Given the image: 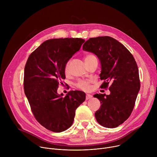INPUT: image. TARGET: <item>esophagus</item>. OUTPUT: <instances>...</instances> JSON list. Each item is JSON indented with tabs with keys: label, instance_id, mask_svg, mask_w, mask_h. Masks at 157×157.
Returning a JSON list of instances; mask_svg holds the SVG:
<instances>
[{
	"label": "esophagus",
	"instance_id": "obj_1",
	"mask_svg": "<svg viewBox=\"0 0 157 157\" xmlns=\"http://www.w3.org/2000/svg\"><path fill=\"white\" fill-rule=\"evenodd\" d=\"M91 98H92V96L91 95H89V94H86V100L90 99H91Z\"/></svg>",
	"mask_w": 157,
	"mask_h": 157
}]
</instances>
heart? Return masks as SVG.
<instances>
[{"instance_id": "1", "label": "heart", "mask_w": 157, "mask_h": 157, "mask_svg": "<svg viewBox=\"0 0 157 157\" xmlns=\"http://www.w3.org/2000/svg\"><path fill=\"white\" fill-rule=\"evenodd\" d=\"M94 58H97L96 56L93 55V54H87L85 58H84V61H89L91 60L92 59H94ZM68 64L69 63H67L65 65V67H64V71L65 73H68ZM91 81H86V80H81L79 81L78 82V83L76 84V87L79 89H81V90H84V91H87V90H89V89L91 88Z\"/></svg>"}]
</instances>
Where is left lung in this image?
I'll return each instance as SVG.
<instances>
[{"label": "left lung", "instance_id": "obj_1", "mask_svg": "<svg viewBox=\"0 0 157 157\" xmlns=\"http://www.w3.org/2000/svg\"><path fill=\"white\" fill-rule=\"evenodd\" d=\"M82 50L99 58L102 68L100 79L104 80L101 88L109 87L110 92L109 95H94L101 104L95 113L96 121L107 128L117 127L130 117L140 90L137 63L122 43L108 36L89 38Z\"/></svg>", "mask_w": 157, "mask_h": 157}]
</instances>
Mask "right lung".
Returning a JSON list of instances; mask_svg holds the SVG:
<instances>
[{"label": "right lung", "instance_id": "add662e5", "mask_svg": "<svg viewBox=\"0 0 157 157\" xmlns=\"http://www.w3.org/2000/svg\"><path fill=\"white\" fill-rule=\"evenodd\" d=\"M79 38L50 39L29 56L24 70V86L32 113L47 129L61 132L73 123L75 110L86 99L80 91H69L65 97L57 90L65 79L64 67L84 42Z\"/></svg>", "mask_w": 157, "mask_h": 157}]
</instances>
